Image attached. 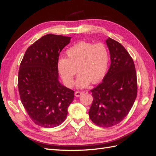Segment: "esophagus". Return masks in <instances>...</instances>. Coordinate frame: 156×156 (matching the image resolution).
<instances>
[{
	"label": "esophagus",
	"instance_id": "34e87169",
	"mask_svg": "<svg viewBox=\"0 0 156 156\" xmlns=\"http://www.w3.org/2000/svg\"><path fill=\"white\" fill-rule=\"evenodd\" d=\"M83 92H79V91H77L75 92V96L76 97H79L81 96V95H83Z\"/></svg>",
	"mask_w": 156,
	"mask_h": 156
}]
</instances>
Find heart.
Masks as SVG:
<instances>
[{
    "label": "heart",
    "mask_w": 156,
    "mask_h": 156,
    "mask_svg": "<svg viewBox=\"0 0 156 156\" xmlns=\"http://www.w3.org/2000/svg\"><path fill=\"white\" fill-rule=\"evenodd\" d=\"M67 58L60 57L57 62L58 72L69 87L73 86L77 71L78 88H84L92 82L98 83L105 77L108 65L109 53L106 45L81 41L66 51Z\"/></svg>",
    "instance_id": "1"
}]
</instances>
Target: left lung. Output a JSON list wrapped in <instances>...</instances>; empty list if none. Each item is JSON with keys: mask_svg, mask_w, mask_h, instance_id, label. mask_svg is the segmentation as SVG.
<instances>
[{"mask_svg": "<svg viewBox=\"0 0 156 156\" xmlns=\"http://www.w3.org/2000/svg\"><path fill=\"white\" fill-rule=\"evenodd\" d=\"M111 66L103 82L91 90L93 101L88 115L103 127L116 125L128 115L137 94L135 64L128 52L110 37L106 40Z\"/></svg>", "mask_w": 156, "mask_h": 156, "instance_id": "obj_1", "label": "left lung"}]
</instances>
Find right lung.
<instances>
[{
  "instance_id": "obj_1",
  "label": "right lung",
  "mask_w": 156,
  "mask_h": 156,
  "mask_svg": "<svg viewBox=\"0 0 156 156\" xmlns=\"http://www.w3.org/2000/svg\"><path fill=\"white\" fill-rule=\"evenodd\" d=\"M72 37L47 34L26 51L18 73L23 105L34 123L51 128L66 119L74 91L58 81L59 54Z\"/></svg>"
}]
</instances>
